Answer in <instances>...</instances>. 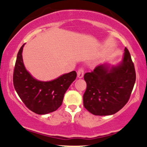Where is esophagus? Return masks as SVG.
Returning a JSON list of instances; mask_svg holds the SVG:
<instances>
[{"instance_id":"1","label":"esophagus","mask_w":147,"mask_h":147,"mask_svg":"<svg viewBox=\"0 0 147 147\" xmlns=\"http://www.w3.org/2000/svg\"><path fill=\"white\" fill-rule=\"evenodd\" d=\"M84 70L83 68H80L77 71V77L78 78H82L84 77Z\"/></svg>"}]
</instances>
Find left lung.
I'll use <instances>...</instances> for the list:
<instances>
[{
	"label": "left lung",
	"mask_w": 147,
	"mask_h": 147,
	"mask_svg": "<svg viewBox=\"0 0 147 147\" xmlns=\"http://www.w3.org/2000/svg\"><path fill=\"white\" fill-rule=\"evenodd\" d=\"M86 90L83 96L84 106L95 115H111L118 112L128 102L136 75L134 64L128 49L117 65H97L84 75Z\"/></svg>",
	"instance_id": "8db88e82"
}]
</instances>
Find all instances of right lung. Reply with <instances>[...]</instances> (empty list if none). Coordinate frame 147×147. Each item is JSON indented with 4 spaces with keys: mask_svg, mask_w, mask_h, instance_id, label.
Returning a JSON list of instances; mask_svg holds the SVG:
<instances>
[{
    "mask_svg": "<svg viewBox=\"0 0 147 147\" xmlns=\"http://www.w3.org/2000/svg\"><path fill=\"white\" fill-rule=\"evenodd\" d=\"M25 44L20 48L13 75V83L16 92L25 105L32 112L45 115L55 111L63 102L64 94L77 77L72 71L50 82L37 80L26 70L22 52Z\"/></svg>",
    "mask_w": 147,
    "mask_h": 147,
    "instance_id": "1",
    "label": "right lung"
}]
</instances>
